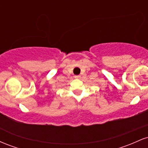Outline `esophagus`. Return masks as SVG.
Listing matches in <instances>:
<instances>
[{
  "label": "esophagus",
  "instance_id": "1",
  "mask_svg": "<svg viewBox=\"0 0 148 148\" xmlns=\"http://www.w3.org/2000/svg\"><path fill=\"white\" fill-rule=\"evenodd\" d=\"M74 78H75V79H80V78H81V76H80V75L75 76H74Z\"/></svg>",
  "mask_w": 148,
  "mask_h": 148
}]
</instances>
